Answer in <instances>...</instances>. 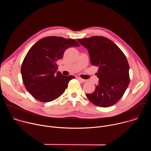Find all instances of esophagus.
<instances>
[{"instance_id": "34e87169", "label": "esophagus", "mask_w": 151, "mask_h": 151, "mask_svg": "<svg viewBox=\"0 0 151 151\" xmlns=\"http://www.w3.org/2000/svg\"><path fill=\"white\" fill-rule=\"evenodd\" d=\"M78 79L79 80V81H82V82H86V80H85V79H82V78H80V77H78Z\"/></svg>"}]
</instances>
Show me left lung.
Masks as SVG:
<instances>
[{"label": "left lung", "instance_id": "8db88e82", "mask_svg": "<svg viewBox=\"0 0 151 151\" xmlns=\"http://www.w3.org/2000/svg\"><path fill=\"white\" fill-rule=\"evenodd\" d=\"M77 40L88 50L92 65L99 67L96 73L99 83L94 91L86 96L99 107L114 105L122 97L130 81V67L125 54L114 42L103 36Z\"/></svg>", "mask_w": 151, "mask_h": 151}]
</instances>
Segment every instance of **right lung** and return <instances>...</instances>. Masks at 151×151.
<instances>
[{
	"instance_id": "1",
	"label": "right lung",
	"mask_w": 151,
	"mask_h": 151,
	"mask_svg": "<svg viewBox=\"0 0 151 151\" xmlns=\"http://www.w3.org/2000/svg\"><path fill=\"white\" fill-rule=\"evenodd\" d=\"M79 46L74 39L48 36L31 47L21 65V73L26 90L35 99L50 102L63 94L69 82L75 77L56 72L57 63L68 48Z\"/></svg>"
}]
</instances>
